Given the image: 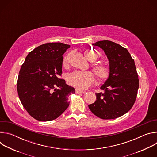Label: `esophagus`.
<instances>
[{"instance_id":"34e87169","label":"esophagus","mask_w":157,"mask_h":157,"mask_svg":"<svg viewBox=\"0 0 157 157\" xmlns=\"http://www.w3.org/2000/svg\"><path fill=\"white\" fill-rule=\"evenodd\" d=\"M75 92L76 94H79V93H83L84 91L82 90H80V89H76Z\"/></svg>"}]
</instances>
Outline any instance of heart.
Listing matches in <instances>:
<instances>
[{"label":"heart","mask_w":157,"mask_h":157,"mask_svg":"<svg viewBox=\"0 0 157 157\" xmlns=\"http://www.w3.org/2000/svg\"><path fill=\"white\" fill-rule=\"evenodd\" d=\"M86 58L90 61H94L98 57V53L92 50H87L84 52ZM68 58L65 56L63 59V64L67 65ZM93 71L96 75L98 81L104 82L107 80L110 75L109 67L105 64H98L93 68ZM94 76L89 71H75L68 77V83L80 89H85L89 87L94 81Z\"/></svg>","instance_id":"1"}]
</instances>
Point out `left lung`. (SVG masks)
Masks as SVG:
<instances>
[{
    "label": "left lung",
    "mask_w": 157,
    "mask_h": 157,
    "mask_svg": "<svg viewBox=\"0 0 157 157\" xmlns=\"http://www.w3.org/2000/svg\"><path fill=\"white\" fill-rule=\"evenodd\" d=\"M104 50L109 63L110 75L100 87L103 93H96V101L89 109L102 119H114L127 113L137 95L139 78L134 60L128 50L109 40L92 43Z\"/></svg>",
    "instance_id": "1"
}]
</instances>
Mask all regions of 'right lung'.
<instances>
[{"instance_id":"obj_1","label":"right lung","mask_w":157,"mask_h":157,"mask_svg":"<svg viewBox=\"0 0 157 157\" xmlns=\"http://www.w3.org/2000/svg\"><path fill=\"white\" fill-rule=\"evenodd\" d=\"M70 47L63 43L41 44L28 54L21 67L18 94L29 114L38 121L58 118L68 107L70 95L75 93L74 87L59 78L63 55Z\"/></svg>"}]
</instances>
